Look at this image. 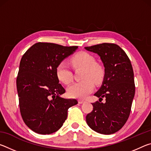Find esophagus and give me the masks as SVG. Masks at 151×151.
I'll return each instance as SVG.
<instances>
[{"mask_svg": "<svg viewBox=\"0 0 151 151\" xmlns=\"http://www.w3.org/2000/svg\"><path fill=\"white\" fill-rule=\"evenodd\" d=\"M84 102H85V100H83V99H78V103L80 104L83 103Z\"/></svg>", "mask_w": 151, "mask_h": 151, "instance_id": "1", "label": "esophagus"}]
</instances>
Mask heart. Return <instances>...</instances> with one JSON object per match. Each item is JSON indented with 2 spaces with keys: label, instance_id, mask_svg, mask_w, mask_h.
<instances>
[{
  "label": "heart",
  "instance_id": "b5f03b06",
  "mask_svg": "<svg viewBox=\"0 0 151 151\" xmlns=\"http://www.w3.org/2000/svg\"><path fill=\"white\" fill-rule=\"evenodd\" d=\"M73 65L76 68H83V81L73 83L67 88L68 94L73 98L83 99L93 91L95 83H101L104 76L103 67L94 63V58L85 52H79L71 59ZM56 75L61 83L69 84L73 80L72 72L65 62L58 64L56 68Z\"/></svg>",
  "mask_w": 151,
  "mask_h": 151
}]
</instances>
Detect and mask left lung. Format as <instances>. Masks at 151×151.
<instances>
[{"label":"left lung","mask_w":151,"mask_h":151,"mask_svg":"<svg viewBox=\"0 0 151 151\" xmlns=\"http://www.w3.org/2000/svg\"><path fill=\"white\" fill-rule=\"evenodd\" d=\"M85 48L98 55L103 64V83L94 95L99 100L106 99L104 103L99 101L92 103L93 110L86 115V123L99 133L113 134L126 123L134 96V73L131 60L115 44L103 43Z\"/></svg>","instance_id":"obj_1"}]
</instances>
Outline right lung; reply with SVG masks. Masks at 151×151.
I'll return each mask as SVG.
<instances>
[{
	"instance_id": "1",
	"label": "right lung",
	"mask_w": 151,
	"mask_h": 151,
	"mask_svg": "<svg viewBox=\"0 0 151 151\" xmlns=\"http://www.w3.org/2000/svg\"><path fill=\"white\" fill-rule=\"evenodd\" d=\"M77 48L37 42L20 60L17 78L20 113L27 126L38 134L57 131L67 118L68 109L78 103L61 96L65 90L56 75L58 64Z\"/></svg>"
}]
</instances>
